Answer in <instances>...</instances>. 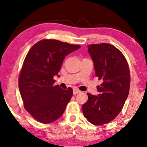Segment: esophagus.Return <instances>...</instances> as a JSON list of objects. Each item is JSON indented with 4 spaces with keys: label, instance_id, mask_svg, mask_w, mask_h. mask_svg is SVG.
<instances>
[{
    "label": "esophagus",
    "instance_id": "34e87169",
    "mask_svg": "<svg viewBox=\"0 0 147 147\" xmlns=\"http://www.w3.org/2000/svg\"><path fill=\"white\" fill-rule=\"evenodd\" d=\"M80 91L78 89H74V90H73V94H74V95H76V94H78V93H80Z\"/></svg>",
    "mask_w": 147,
    "mask_h": 147
}]
</instances>
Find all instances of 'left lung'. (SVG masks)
<instances>
[{
  "instance_id": "8db88e82",
  "label": "left lung",
  "mask_w": 147,
  "mask_h": 147,
  "mask_svg": "<svg viewBox=\"0 0 147 147\" xmlns=\"http://www.w3.org/2000/svg\"><path fill=\"white\" fill-rule=\"evenodd\" d=\"M88 47L96 76L102 84L97 86V96L88 93L82 111L90 123L102 125L114 120L123 108L129 94V67L123 54L112 45L92 44Z\"/></svg>"
}]
</instances>
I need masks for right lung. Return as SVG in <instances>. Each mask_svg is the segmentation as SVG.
<instances>
[{
    "mask_svg": "<svg viewBox=\"0 0 147 147\" xmlns=\"http://www.w3.org/2000/svg\"><path fill=\"white\" fill-rule=\"evenodd\" d=\"M80 48L55 39H43L29 49L19 78V88L26 110L37 121L51 123L63 114L73 90L54 86L64 58Z\"/></svg>",
    "mask_w": 147,
    "mask_h": 147,
    "instance_id": "1",
    "label": "right lung"
}]
</instances>
